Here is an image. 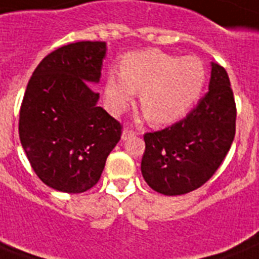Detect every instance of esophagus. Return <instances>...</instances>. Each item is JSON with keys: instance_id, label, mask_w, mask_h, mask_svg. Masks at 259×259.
<instances>
[{"instance_id": "obj_1", "label": "esophagus", "mask_w": 259, "mask_h": 259, "mask_svg": "<svg viewBox=\"0 0 259 259\" xmlns=\"http://www.w3.org/2000/svg\"><path fill=\"white\" fill-rule=\"evenodd\" d=\"M137 136V132L133 129H130V127H125L122 132V140L126 141L129 140V138H132V137Z\"/></svg>"}]
</instances>
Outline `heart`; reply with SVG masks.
I'll list each match as a JSON object with an SVG mask.
<instances>
[{"label":"heart","instance_id":"obj_1","mask_svg":"<svg viewBox=\"0 0 259 259\" xmlns=\"http://www.w3.org/2000/svg\"><path fill=\"white\" fill-rule=\"evenodd\" d=\"M119 75L106 79V104L114 114L127 109L134 92L151 123L164 125L183 116L199 97L204 67L193 56H174L156 49L130 52L121 60Z\"/></svg>","mask_w":259,"mask_h":259}]
</instances>
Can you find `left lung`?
<instances>
[{
  "label": "left lung",
  "mask_w": 259,
  "mask_h": 259,
  "mask_svg": "<svg viewBox=\"0 0 259 259\" xmlns=\"http://www.w3.org/2000/svg\"><path fill=\"white\" fill-rule=\"evenodd\" d=\"M237 109L227 71L212 63L209 91L183 119L146 133L141 171L154 191L177 196L213 177L236 134Z\"/></svg>",
  "instance_id": "obj_1"
}]
</instances>
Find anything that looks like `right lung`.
Returning a JSON list of instances; mask_svg holds the SVG:
<instances>
[{"label": "right lung", "mask_w": 259, "mask_h": 259, "mask_svg": "<svg viewBox=\"0 0 259 259\" xmlns=\"http://www.w3.org/2000/svg\"><path fill=\"white\" fill-rule=\"evenodd\" d=\"M105 42L69 43L43 58L19 110V140L43 183L68 193L99 182L122 125L97 106Z\"/></svg>", "instance_id": "add662e5"}]
</instances>
